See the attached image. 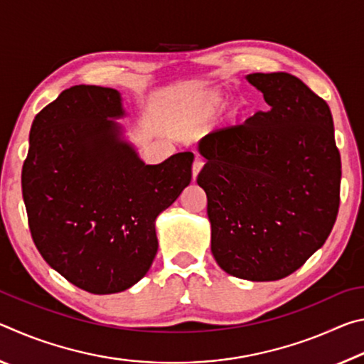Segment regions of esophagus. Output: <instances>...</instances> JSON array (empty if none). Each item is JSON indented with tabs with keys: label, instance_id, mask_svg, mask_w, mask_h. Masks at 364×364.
I'll return each mask as SVG.
<instances>
[{
	"label": "esophagus",
	"instance_id": "34e87169",
	"mask_svg": "<svg viewBox=\"0 0 364 364\" xmlns=\"http://www.w3.org/2000/svg\"><path fill=\"white\" fill-rule=\"evenodd\" d=\"M202 167H204V160L196 157L194 159V164H193V180H196L197 175H199V171L202 170Z\"/></svg>",
	"mask_w": 364,
	"mask_h": 364
}]
</instances>
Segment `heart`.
<instances>
[{"instance_id":"obj_1","label":"heart","mask_w":364,"mask_h":364,"mask_svg":"<svg viewBox=\"0 0 364 364\" xmlns=\"http://www.w3.org/2000/svg\"><path fill=\"white\" fill-rule=\"evenodd\" d=\"M221 100H223V95L218 93V91H213V93L205 95L204 97H202V102H200L202 112L208 114L210 110H213L215 107L218 106ZM241 110H242L241 104H239L237 101H231L225 109V117L228 120H236L239 114H241Z\"/></svg>"}]
</instances>
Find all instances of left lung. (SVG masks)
<instances>
[{
	"label": "left lung",
	"instance_id": "left-lung-1",
	"mask_svg": "<svg viewBox=\"0 0 364 364\" xmlns=\"http://www.w3.org/2000/svg\"><path fill=\"white\" fill-rule=\"evenodd\" d=\"M268 109L200 139L212 254L228 274L278 281L321 247L341 204L328 102L286 72L250 73Z\"/></svg>",
	"mask_w": 364,
	"mask_h": 364
}]
</instances>
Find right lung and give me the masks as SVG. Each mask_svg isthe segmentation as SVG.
Returning a JSON list of instances; mask_svg holds the SVG:
<instances>
[{"label": "right lung", "mask_w": 364, "mask_h": 364, "mask_svg": "<svg viewBox=\"0 0 364 364\" xmlns=\"http://www.w3.org/2000/svg\"><path fill=\"white\" fill-rule=\"evenodd\" d=\"M117 90L75 85L36 114L22 196L36 249L91 294L143 278L157 254L156 218L191 183L193 152L146 165L120 138Z\"/></svg>", "instance_id": "1"}]
</instances>
